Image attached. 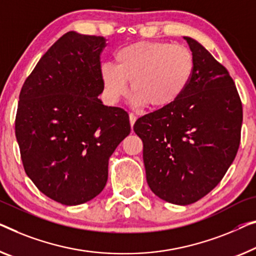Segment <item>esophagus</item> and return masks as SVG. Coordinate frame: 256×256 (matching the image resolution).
Wrapping results in <instances>:
<instances>
[{"label": "esophagus", "mask_w": 256, "mask_h": 256, "mask_svg": "<svg viewBox=\"0 0 256 256\" xmlns=\"http://www.w3.org/2000/svg\"><path fill=\"white\" fill-rule=\"evenodd\" d=\"M128 117H130V124H131V126H133L136 122V116L134 115V114H130Z\"/></svg>", "instance_id": "esophagus-1"}]
</instances>
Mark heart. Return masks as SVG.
I'll return each mask as SVG.
<instances>
[{"label": "heart", "instance_id": "heart-1", "mask_svg": "<svg viewBox=\"0 0 256 256\" xmlns=\"http://www.w3.org/2000/svg\"><path fill=\"white\" fill-rule=\"evenodd\" d=\"M116 66L104 63L100 77L106 101L125 96L128 82L136 106L162 109L174 104L188 90L194 74V57L184 46L162 41H139L120 48Z\"/></svg>", "mask_w": 256, "mask_h": 256}]
</instances>
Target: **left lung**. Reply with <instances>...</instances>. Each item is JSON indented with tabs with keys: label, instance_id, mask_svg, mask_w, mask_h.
<instances>
[{
	"label": "left lung",
	"instance_id": "obj_1",
	"mask_svg": "<svg viewBox=\"0 0 256 256\" xmlns=\"http://www.w3.org/2000/svg\"><path fill=\"white\" fill-rule=\"evenodd\" d=\"M194 57L188 90L169 106L140 117L146 179L152 193L186 206L215 188L237 155L242 106L226 68L190 36Z\"/></svg>",
	"mask_w": 256,
	"mask_h": 256
}]
</instances>
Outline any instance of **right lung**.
I'll use <instances>...</instances> for the list:
<instances>
[{
    "label": "right lung",
    "instance_id": "add662e5",
    "mask_svg": "<svg viewBox=\"0 0 256 256\" xmlns=\"http://www.w3.org/2000/svg\"><path fill=\"white\" fill-rule=\"evenodd\" d=\"M104 47V36L66 33L19 95L16 138L25 172L62 204H85L102 192L110 156L131 132L128 112L98 98Z\"/></svg>",
    "mask_w": 256,
    "mask_h": 256
}]
</instances>
